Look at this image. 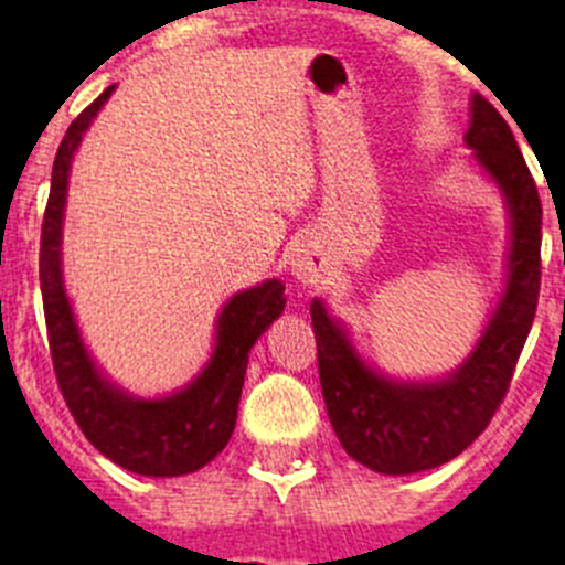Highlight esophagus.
<instances>
[{
  "label": "esophagus",
  "mask_w": 565,
  "mask_h": 565,
  "mask_svg": "<svg viewBox=\"0 0 565 565\" xmlns=\"http://www.w3.org/2000/svg\"><path fill=\"white\" fill-rule=\"evenodd\" d=\"M289 267L298 276V281L317 284L319 276H322V256L311 246H298L289 256Z\"/></svg>",
  "instance_id": "obj_1"
}]
</instances>
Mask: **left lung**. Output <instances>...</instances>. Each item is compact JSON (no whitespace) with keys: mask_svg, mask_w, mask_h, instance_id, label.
Listing matches in <instances>:
<instances>
[{"mask_svg":"<svg viewBox=\"0 0 565 565\" xmlns=\"http://www.w3.org/2000/svg\"><path fill=\"white\" fill-rule=\"evenodd\" d=\"M509 199V284L465 366L443 383H396L361 363L344 330L311 300L319 383L344 451L388 476L459 457L503 404L525 347L541 287V199L509 122L483 95L472 98L465 136Z\"/></svg>","mask_w":565,"mask_h":565,"instance_id":"obj_1","label":"left lung"}]
</instances>
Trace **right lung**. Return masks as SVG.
I'll list each match as a JSON object with an SVG mask.
<instances>
[{
  "label": "right lung",
  "mask_w": 565,
  "mask_h": 565,
  "mask_svg": "<svg viewBox=\"0 0 565 565\" xmlns=\"http://www.w3.org/2000/svg\"><path fill=\"white\" fill-rule=\"evenodd\" d=\"M114 87L93 100L67 128L51 172L49 204L40 232V289L56 385L78 429L104 457L139 476H185L218 457L237 420L248 350L287 306L281 281L235 295L218 317V344L207 369L174 396L158 402L125 396L89 361L67 306L60 270L62 210L67 172L82 134Z\"/></svg>",
  "instance_id": "add662e5"
}]
</instances>
